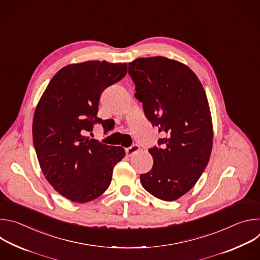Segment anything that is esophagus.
I'll list each match as a JSON object with an SVG mask.
<instances>
[{"label": "esophagus", "instance_id": "obj_1", "mask_svg": "<svg viewBox=\"0 0 260 260\" xmlns=\"http://www.w3.org/2000/svg\"><path fill=\"white\" fill-rule=\"evenodd\" d=\"M139 150H140V146L138 144H133L131 147L126 148L125 152H126L127 156H133L134 154L139 152Z\"/></svg>", "mask_w": 260, "mask_h": 260}]
</instances>
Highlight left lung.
Listing matches in <instances>:
<instances>
[{"label": "left lung", "mask_w": 260, "mask_h": 260, "mask_svg": "<svg viewBox=\"0 0 260 260\" xmlns=\"http://www.w3.org/2000/svg\"><path fill=\"white\" fill-rule=\"evenodd\" d=\"M128 74L145 116L165 135L149 149L153 167L141 174V183L153 197L175 201L194 186L210 159L213 127L205 89L187 66L162 56L135 59Z\"/></svg>", "instance_id": "obj_1"}]
</instances>
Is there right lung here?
Wrapping results in <instances>:
<instances>
[{
    "mask_svg": "<svg viewBox=\"0 0 260 260\" xmlns=\"http://www.w3.org/2000/svg\"><path fill=\"white\" fill-rule=\"evenodd\" d=\"M126 63L90 60L60 69L49 82L32 120V142L42 172L62 197L87 203L103 194L125 153L85 135L99 118L102 92L126 75ZM91 134V133H90Z\"/></svg>",
    "mask_w": 260,
    "mask_h": 260,
    "instance_id": "1",
    "label": "right lung"
}]
</instances>
